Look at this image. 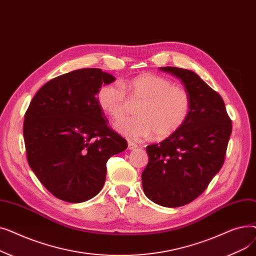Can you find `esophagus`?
<instances>
[{
    "instance_id": "34e87169",
    "label": "esophagus",
    "mask_w": 256,
    "mask_h": 256,
    "mask_svg": "<svg viewBox=\"0 0 256 256\" xmlns=\"http://www.w3.org/2000/svg\"><path fill=\"white\" fill-rule=\"evenodd\" d=\"M128 150H136L137 147H138V145L135 142H132V141H128Z\"/></svg>"
}]
</instances>
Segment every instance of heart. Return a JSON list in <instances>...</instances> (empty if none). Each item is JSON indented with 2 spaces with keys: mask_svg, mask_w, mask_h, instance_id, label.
<instances>
[{
  "mask_svg": "<svg viewBox=\"0 0 256 256\" xmlns=\"http://www.w3.org/2000/svg\"><path fill=\"white\" fill-rule=\"evenodd\" d=\"M96 98L100 109L114 120L128 112L130 102H139L135 108L137 116L124 118L115 124L118 132L134 141L150 138L154 132L158 138L169 137L182 126L190 113L186 91L154 74L138 76L121 86L102 85Z\"/></svg>",
  "mask_w": 256,
  "mask_h": 256,
  "instance_id": "heart-1",
  "label": "heart"
}]
</instances>
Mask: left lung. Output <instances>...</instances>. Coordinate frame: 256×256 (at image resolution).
I'll use <instances>...</instances> for the list:
<instances>
[{
    "mask_svg": "<svg viewBox=\"0 0 256 256\" xmlns=\"http://www.w3.org/2000/svg\"><path fill=\"white\" fill-rule=\"evenodd\" d=\"M160 70L182 80L190 98V113L178 130L146 147L150 160L142 186L154 204L178 208L202 194L222 168L232 126L220 94L198 74L171 66Z\"/></svg>",
    "mask_w": 256,
    "mask_h": 256,
    "instance_id": "8db88e82",
    "label": "left lung"
}]
</instances>
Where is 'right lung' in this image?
Segmentation results:
<instances>
[{
    "mask_svg": "<svg viewBox=\"0 0 256 256\" xmlns=\"http://www.w3.org/2000/svg\"><path fill=\"white\" fill-rule=\"evenodd\" d=\"M116 78L83 68L52 78L38 90L24 114L26 160L54 196L84 202L102 189L106 162L126 150L98 104V89Z\"/></svg>",
    "mask_w": 256,
    "mask_h": 256,
    "instance_id": "1",
    "label": "right lung"
}]
</instances>
